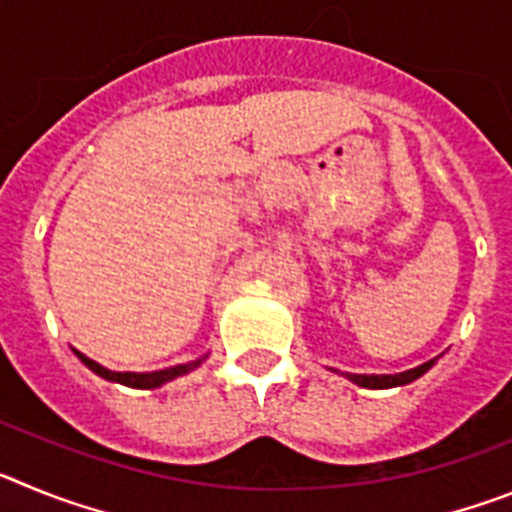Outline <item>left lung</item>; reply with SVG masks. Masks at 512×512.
Instances as JSON below:
<instances>
[{
  "mask_svg": "<svg viewBox=\"0 0 512 512\" xmlns=\"http://www.w3.org/2000/svg\"><path fill=\"white\" fill-rule=\"evenodd\" d=\"M433 364H436V359L425 361V364L408 369V372L402 374H348V379L359 384V387H369V390H387V387H400V384H408L413 379L423 377Z\"/></svg>",
  "mask_w": 512,
  "mask_h": 512,
  "instance_id": "left-lung-1",
  "label": "left lung"
}]
</instances>
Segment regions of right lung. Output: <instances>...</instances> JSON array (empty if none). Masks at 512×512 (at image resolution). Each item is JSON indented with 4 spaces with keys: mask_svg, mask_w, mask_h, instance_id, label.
Returning a JSON list of instances; mask_svg holds the SVG:
<instances>
[{
    "mask_svg": "<svg viewBox=\"0 0 512 512\" xmlns=\"http://www.w3.org/2000/svg\"><path fill=\"white\" fill-rule=\"evenodd\" d=\"M74 354L79 356V359L84 361V364H87L94 374H99V377L110 379V382L128 384V387H138V390H153V387H161L164 382H171V379L182 377V374L192 372V369H197V366L202 364V359H197V361H189V364H179V366H171V369H161V372L135 374V372H110V369H104L102 364L87 359V356L79 354V351H74Z\"/></svg>",
    "mask_w": 512,
    "mask_h": 512,
    "instance_id": "right-lung-1",
    "label": "right lung"
}]
</instances>
